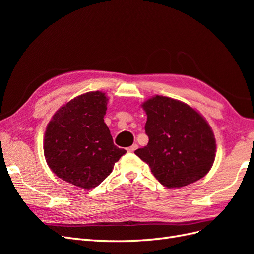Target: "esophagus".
<instances>
[{
  "instance_id": "34e87169",
  "label": "esophagus",
  "mask_w": 254,
  "mask_h": 254,
  "mask_svg": "<svg viewBox=\"0 0 254 254\" xmlns=\"http://www.w3.org/2000/svg\"><path fill=\"white\" fill-rule=\"evenodd\" d=\"M137 147H139V146H137L136 144H133V145L130 146V147L127 148V151H128V152H133L134 150L137 149Z\"/></svg>"
}]
</instances>
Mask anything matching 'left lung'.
<instances>
[{
    "instance_id": "8db88e82",
    "label": "left lung",
    "mask_w": 254,
    "mask_h": 254,
    "mask_svg": "<svg viewBox=\"0 0 254 254\" xmlns=\"http://www.w3.org/2000/svg\"><path fill=\"white\" fill-rule=\"evenodd\" d=\"M142 107L147 114L145 132L149 141L134 153L149 165L162 186L187 187L209 173L216 142L201 114L180 101L160 95Z\"/></svg>"
}]
</instances>
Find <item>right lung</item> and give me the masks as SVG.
<instances>
[{
    "instance_id": "1",
    "label": "right lung",
    "mask_w": 254,
    "mask_h": 254,
    "mask_svg": "<svg viewBox=\"0 0 254 254\" xmlns=\"http://www.w3.org/2000/svg\"><path fill=\"white\" fill-rule=\"evenodd\" d=\"M108 97L99 91L75 97L54 114L44 135L49 167L63 180L81 189H93L126 153L113 144L104 115Z\"/></svg>"
}]
</instances>
